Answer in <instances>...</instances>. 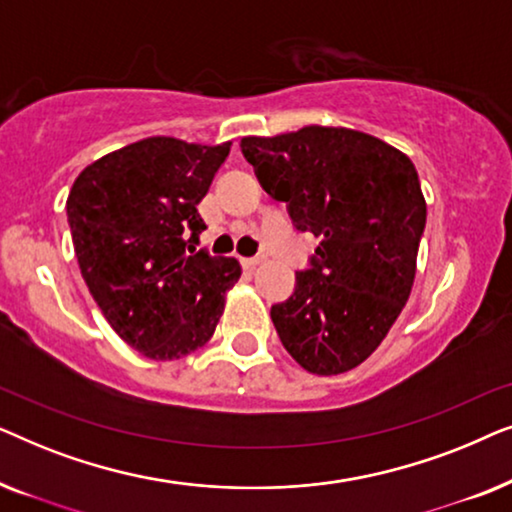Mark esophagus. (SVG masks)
Segmentation results:
<instances>
[{
  "label": "esophagus",
  "mask_w": 512,
  "mask_h": 512,
  "mask_svg": "<svg viewBox=\"0 0 512 512\" xmlns=\"http://www.w3.org/2000/svg\"><path fill=\"white\" fill-rule=\"evenodd\" d=\"M265 261H268V258H265L263 254H258V256L242 258V265H244V268H258V265H263Z\"/></svg>",
  "instance_id": "obj_1"
}]
</instances>
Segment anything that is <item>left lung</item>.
Listing matches in <instances>:
<instances>
[{"label":"left lung","instance_id":"8db88e82","mask_svg":"<svg viewBox=\"0 0 512 512\" xmlns=\"http://www.w3.org/2000/svg\"><path fill=\"white\" fill-rule=\"evenodd\" d=\"M240 146L293 228L321 240L291 296L272 305L279 340L314 375L356 368L394 326L415 279L426 226L415 165L382 139L321 125Z\"/></svg>","mask_w":512,"mask_h":512}]
</instances>
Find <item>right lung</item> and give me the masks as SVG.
<instances>
[{"label":"right lung","instance_id":"1","mask_svg":"<svg viewBox=\"0 0 512 512\" xmlns=\"http://www.w3.org/2000/svg\"><path fill=\"white\" fill-rule=\"evenodd\" d=\"M228 153L230 142L149 137L95 160L69 191L67 221L90 296L146 359H181L205 345L242 275L235 258L186 254L207 228L198 202Z\"/></svg>","mask_w":512,"mask_h":512}]
</instances>
